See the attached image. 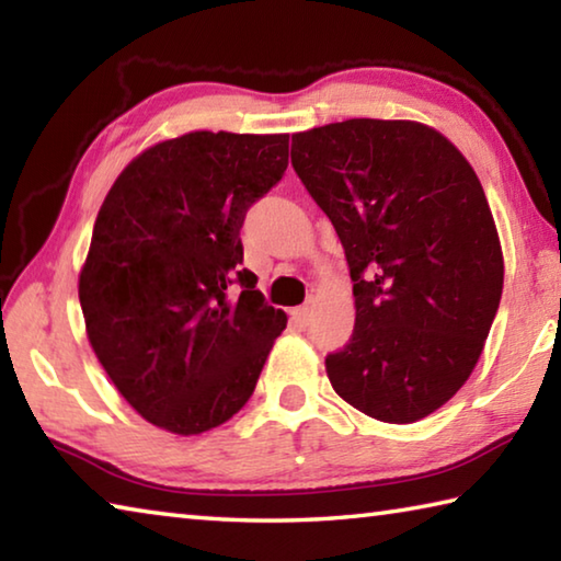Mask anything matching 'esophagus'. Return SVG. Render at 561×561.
<instances>
[{"mask_svg": "<svg viewBox=\"0 0 561 561\" xmlns=\"http://www.w3.org/2000/svg\"><path fill=\"white\" fill-rule=\"evenodd\" d=\"M291 321H294V324H297L299 329L309 327V321H311V309H309V307H297V309L291 311Z\"/></svg>", "mask_w": 561, "mask_h": 561, "instance_id": "1", "label": "esophagus"}]
</instances>
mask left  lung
Segmentation results:
<instances>
[{"mask_svg":"<svg viewBox=\"0 0 561 561\" xmlns=\"http://www.w3.org/2000/svg\"><path fill=\"white\" fill-rule=\"evenodd\" d=\"M291 165L354 282V334L327 356L331 386L376 421H421L468 381L500 307L505 267L485 190L448 138L415 121L297 133Z\"/></svg>","mask_w":561,"mask_h":561,"instance_id":"1","label":"left lung"}]
</instances>
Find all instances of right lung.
Returning <instances> with one entry per match:
<instances>
[{
    "label": "right lung",
    "instance_id": "right-lung-1",
    "mask_svg": "<svg viewBox=\"0 0 561 561\" xmlns=\"http://www.w3.org/2000/svg\"><path fill=\"white\" fill-rule=\"evenodd\" d=\"M287 165L289 136L195 130L140 153L101 205L79 277L89 341L158 428L230 421L287 327L242 267L240 240Z\"/></svg>",
    "mask_w": 561,
    "mask_h": 561
}]
</instances>
